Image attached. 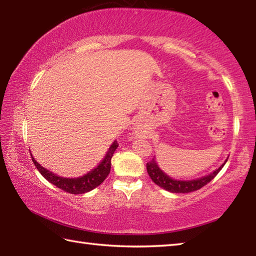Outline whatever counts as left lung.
I'll list each match as a JSON object with an SVG mask.
<instances>
[{"instance_id":"obj_1","label":"left lung","mask_w":256,"mask_h":256,"mask_svg":"<svg viewBox=\"0 0 256 256\" xmlns=\"http://www.w3.org/2000/svg\"><path fill=\"white\" fill-rule=\"evenodd\" d=\"M226 161L220 166V168L214 171L212 174L202 176V178L196 179V180H188V181L174 180L172 178H170L169 176H166L164 171L158 166L154 158L146 164V170L153 182L158 186H160L161 188H164L166 190H168V192H174V194H187V192H196V190L202 188L204 186H206L208 182H210V181L215 178V176L218 174V172L222 170V166H224V164H226Z\"/></svg>"}]
</instances>
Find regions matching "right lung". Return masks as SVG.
<instances>
[{"label": "right lung", "instance_id": "obj_1", "mask_svg": "<svg viewBox=\"0 0 256 256\" xmlns=\"http://www.w3.org/2000/svg\"><path fill=\"white\" fill-rule=\"evenodd\" d=\"M118 146V141H114L112 143V146H110L108 153H106L104 160L102 161L95 169H92L85 176H80V178H62V176H59L57 174L50 172L49 170L44 168L42 166H40L32 156L31 158L34 166H36V169L39 170V172L42 174L49 182L54 184L56 187L60 188L66 192L80 194L90 192V190L96 188L97 186H100L106 179V176H108L110 171V164H110V160H112V156Z\"/></svg>", "mask_w": 256, "mask_h": 256}]
</instances>
